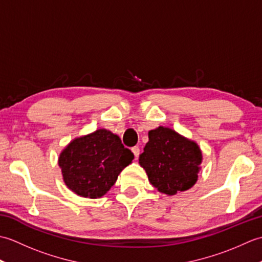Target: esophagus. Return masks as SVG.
I'll return each instance as SVG.
<instances>
[{"label": "esophagus", "instance_id": "esophagus-1", "mask_svg": "<svg viewBox=\"0 0 262 262\" xmlns=\"http://www.w3.org/2000/svg\"><path fill=\"white\" fill-rule=\"evenodd\" d=\"M132 152L134 153V155H135V159H137V158H138V155H140L141 149H140V147H138V146H134V147L132 148Z\"/></svg>", "mask_w": 262, "mask_h": 262}]
</instances>
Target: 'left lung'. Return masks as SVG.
<instances>
[{
    "label": "left lung",
    "instance_id": "left-lung-1",
    "mask_svg": "<svg viewBox=\"0 0 262 262\" xmlns=\"http://www.w3.org/2000/svg\"><path fill=\"white\" fill-rule=\"evenodd\" d=\"M202 161L196 142L163 126L148 132V142L138 159L151 185L168 196L186 191L197 182Z\"/></svg>",
    "mask_w": 262,
    "mask_h": 262
}]
</instances>
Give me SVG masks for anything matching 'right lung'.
Wrapping results in <instances>:
<instances>
[{
	"mask_svg": "<svg viewBox=\"0 0 262 262\" xmlns=\"http://www.w3.org/2000/svg\"><path fill=\"white\" fill-rule=\"evenodd\" d=\"M133 159L134 154L122 145L118 135L100 128L71 141L60 152L58 165L70 190L96 199L110 190Z\"/></svg>",
	"mask_w": 262,
	"mask_h": 262,
	"instance_id": "obj_1",
	"label": "right lung"
}]
</instances>
